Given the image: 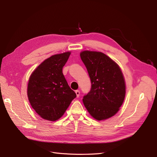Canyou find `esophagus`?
I'll return each instance as SVG.
<instances>
[{"mask_svg":"<svg viewBox=\"0 0 157 157\" xmlns=\"http://www.w3.org/2000/svg\"><path fill=\"white\" fill-rule=\"evenodd\" d=\"M75 93H76V94H77V97L78 98L79 96H80V91H79V90H76Z\"/></svg>","mask_w":157,"mask_h":157,"instance_id":"esophagus-1","label":"esophagus"}]
</instances>
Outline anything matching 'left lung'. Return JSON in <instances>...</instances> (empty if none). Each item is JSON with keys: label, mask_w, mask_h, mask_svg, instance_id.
I'll list each match as a JSON object with an SVG mask.
<instances>
[{"label": "left lung", "mask_w": 157, "mask_h": 157, "mask_svg": "<svg viewBox=\"0 0 157 157\" xmlns=\"http://www.w3.org/2000/svg\"><path fill=\"white\" fill-rule=\"evenodd\" d=\"M80 58L91 80L90 91L82 101L95 119L103 121L114 116L124 100L126 84L118 65L101 52L85 50Z\"/></svg>", "instance_id": "1"}]
</instances>
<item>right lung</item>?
<instances>
[{
  "label": "right lung",
  "instance_id": "obj_1",
  "mask_svg": "<svg viewBox=\"0 0 157 157\" xmlns=\"http://www.w3.org/2000/svg\"><path fill=\"white\" fill-rule=\"evenodd\" d=\"M70 54L67 52L52 56L38 66L29 77L28 99L33 109L45 120H58L77 96L62 73Z\"/></svg>",
  "mask_w": 157,
  "mask_h": 157
}]
</instances>
